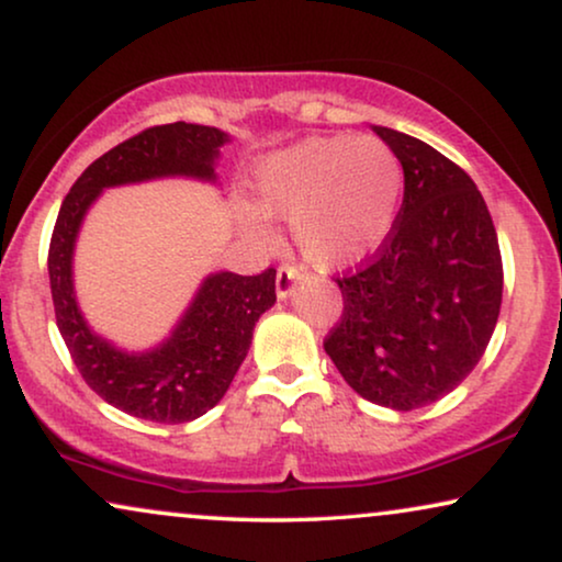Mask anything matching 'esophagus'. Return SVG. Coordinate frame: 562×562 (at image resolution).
<instances>
[{
    "instance_id": "1",
    "label": "esophagus",
    "mask_w": 562,
    "mask_h": 562,
    "mask_svg": "<svg viewBox=\"0 0 562 562\" xmlns=\"http://www.w3.org/2000/svg\"><path fill=\"white\" fill-rule=\"evenodd\" d=\"M302 276V268L296 266H281L279 273H276V294L279 299H286L291 294V289H294V281Z\"/></svg>"
}]
</instances>
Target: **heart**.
<instances>
[{"mask_svg":"<svg viewBox=\"0 0 562 562\" xmlns=\"http://www.w3.org/2000/svg\"><path fill=\"white\" fill-rule=\"evenodd\" d=\"M404 194L402 160L381 137L317 135L273 153L256 168L260 214L289 222L299 256L319 271L356 266L386 243ZM248 227L268 237V222Z\"/></svg>","mask_w":562,"mask_h":562,"instance_id":"obj_1","label":"heart"}]
</instances>
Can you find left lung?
<instances>
[{
	"label": "left lung",
	"mask_w": 562,
	"mask_h": 562,
	"mask_svg": "<svg viewBox=\"0 0 562 562\" xmlns=\"http://www.w3.org/2000/svg\"><path fill=\"white\" fill-rule=\"evenodd\" d=\"M373 133L402 160L404 202L375 256L337 279L342 317L325 350L368 402L412 412L460 386L486 352L504 268L471 176L417 137Z\"/></svg>",
	"instance_id": "obj_1"
}]
</instances>
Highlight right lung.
<instances>
[{"instance_id":"obj_1","label":"right lung","mask_w":562,"mask_h":562,"mask_svg":"<svg viewBox=\"0 0 562 562\" xmlns=\"http://www.w3.org/2000/svg\"><path fill=\"white\" fill-rule=\"evenodd\" d=\"M225 143L227 133L191 122L148 127L97 158L60 204L48 250L56 325L89 389L133 417L181 425L225 396L250 350L252 327L276 302V268L258 276L210 273L171 337L153 350L127 352L99 337L76 304V235L102 189L166 176L214 181V160Z\"/></svg>"}]
</instances>
